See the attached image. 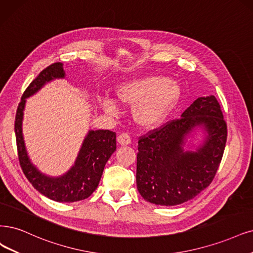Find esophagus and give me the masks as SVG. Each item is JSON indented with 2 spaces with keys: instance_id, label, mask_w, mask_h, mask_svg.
<instances>
[{
  "instance_id": "obj_1",
  "label": "esophagus",
  "mask_w": 253,
  "mask_h": 253,
  "mask_svg": "<svg viewBox=\"0 0 253 253\" xmlns=\"http://www.w3.org/2000/svg\"><path fill=\"white\" fill-rule=\"evenodd\" d=\"M118 143L120 145H129L130 143H131V136H130L128 133L124 132V133H121L119 136H118Z\"/></svg>"
}]
</instances>
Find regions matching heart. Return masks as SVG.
<instances>
[{"label": "heart", "instance_id": "b5f03b06", "mask_svg": "<svg viewBox=\"0 0 253 253\" xmlns=\"http://www.w3.org/2000/svg\"><path fill=\"white\" fill-rule=\"evenodd\" d=\"M117 99L126 105H135L133 116L139 125L153 127L164 121L180 96L176 82L162 77H147L126 82L117 89ZM107 114L116 115L118 106L110 99L102 101Z\"/></svg>", "mask_w": 253, "mask_h": 253}]
</instances>
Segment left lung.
Returning a JSON list of instances; mask_svg holds the SVG:
<instances>
[{"label": "left lung", "instance_id": "obj_1", "mask_svg": "<svg viewBox=\"0 0 253 253\" xmlns=\"http://www.w3.org/2000/svg\"><path fill=\"white\" fill-rule=\"evenodd\" d=\"M196 126L208 132L197 152H184V138ZM227 139V124L214 96L196 99L180 119L138 137L136 185L150 203L173 207L189 201L211 183Z\"/></svg>", "mask_w": 253, "mask_h": 253}]
</instances>
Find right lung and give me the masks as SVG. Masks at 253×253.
<instances>
[{"instance_id":"1","label":"right lung","mask_w":253,"mask_h":253,"mask_svg":"<svg viewBox=\"0 0 253 253\" xmlns=\"http://www.w3.org/2000/svg\"><path fill=\"white\" fill-rule=\"evenodd\" d=\"M63 77L62 63L55 62L42 70L29 84L16 109L14 132L18 162L27 179L45 197L57 202H75L88 198L97 189L104 167L117 149V135L116 132L110 130H90L84 139L76 163L67 174L61 177H48L36 169L27 155L22 133L26 98L41 89L45 82Z\"/></svg>"}]
</instances>
